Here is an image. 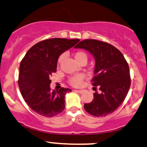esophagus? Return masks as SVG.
I'll use <instances>...</instances> for the list:
<instances>
[{
  "label": "esophagus",
  "mask_w": 147,
  "mask_h": 147,
  "mask_svg": "<svg viewBox=\"0 0 147 147\" xmlns=\"http://www.w3.org/2000/svg\"><path fill=\"white\" fill-rule=\"evenodd\" d=\"M75 92H77L78 93H80V94H82L83 92H84V90H75Z\"/></svg>",
  "instance_id": "34e87169"
}]
</instances>
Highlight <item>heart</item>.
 <instances>
[{
  "label": "heart",
  "instance_id": "obj_1",
  "mask_svg": "<svg viewBox=\"0 0 147 147\" xmlns=\"http://www.w3.org/2000/svg\"><path fill=\"white\" fill-rule=\"evenodd\" d=\"M65 55L64 54H62L59 56L58 59V63L60 64L61 63L62 61L64 58ZM74 57H75V60L77 61L80 62L82 60H86L87 61V55H86V53L83 51H77L75 52V54H74ZM83 79H84V76L82 74H78V75H74L73 77L70 78V79L69 80V82L70 83V84H72V86H79L82 84L83 81Z\"/></svg>",
  "mask_w": 147,
  "mask_h": 147
}]
</instances>
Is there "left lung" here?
Listing matches in <instances>:
<instances>
[{
  "label": "left lung",
  "instance_id": "1",
  "mask_svg": "<svg viewBox=\"0 0 147 147\" xmlns=\"http://www.w3.org/2000/svg\"><path fill=\"white\" fill-rule=\"evenodd\" d=\"M75 48L84 49L93 55L92 85L98 86L101 91L94 94L93 101L85 103L84 109L96 117L112 113L122 104L130 86L129 65L124 56L113 46L95 39L80 41Z\"/></svg>",
  "mask_w": 147,
  "mask_h": 147
}]
</instances>
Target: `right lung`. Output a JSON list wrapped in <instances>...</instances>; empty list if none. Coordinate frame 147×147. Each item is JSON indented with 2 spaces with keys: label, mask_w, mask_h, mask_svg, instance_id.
Masks as SVG:
<instances>
[{
  "label": "right lung",
  "mask_w": 147,
  "mask_h": 147,
  "mask_svg": "<svg viewBox=\"0 0 147 147\" xmlns=\"http://www.w3.org/2000/svg\"><path fill=\"white\" fill-rule=\"evenodd\" d=\"M80 39L54 38L37 43L27 52L20 65L18 84L27 105L45 117L58 115L65 109L68 88L51 90L50 77L56 72L58 59Z\"/></svg>",
  "instance_id": "1"
}]
</instances>
